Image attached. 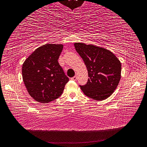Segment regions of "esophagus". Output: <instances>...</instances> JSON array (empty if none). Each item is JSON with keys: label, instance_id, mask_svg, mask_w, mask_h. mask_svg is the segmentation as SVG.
<instances>
[{"label": "esophagus", "instance_id": "1", "mask_svg": "<svg viewBox=\"0 0 147 147\" xmlns=\"http://www.w3.org/2000/svg\"><path fill=\"white\" fill-rule=\"evenodd\" d=\"M71 79H72V80H74V81H75V80H76V79H77V76H73V77Z\"/></svg>", "mask_w": 147, "mask_h": 147}]
</instances>
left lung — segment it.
Here are the masks:
<instances>
[{"label":"left lung","instance_id":"8db88e82","mask_svg":"<svg viewBox=\"0 0 147 147\" xmlns=\"http://www.w3.org/2000/svg\"><path fill=\"white\" fill-rule=\"evenodd\" d=\"M88 72V82L80 87L86 96L102 101L111 96L119 84L121 63L114 53L105 48L84 43H74Z\"/></svg>","mask_w":147,"mask_h":147}]
</instances>
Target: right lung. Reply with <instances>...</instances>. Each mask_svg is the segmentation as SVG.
Here are the masks:
<instances>
[{"label": "right lung", "instance_id": "add662e5", "mask_svg": "<svg viewBox=\"0 0 147 147\" xmlns=\"http://www.w3.org/2000/svg\"><path fill=\"white\" fill-rule=\"evenodd\" d=\"M63 47L62 44H55L42 46L23 64V80L27 92L42 103H48L61 96L69 82L57 61Z\"/></svg>", "mask_w": 147, "mask_h": 147}]
</instances>
